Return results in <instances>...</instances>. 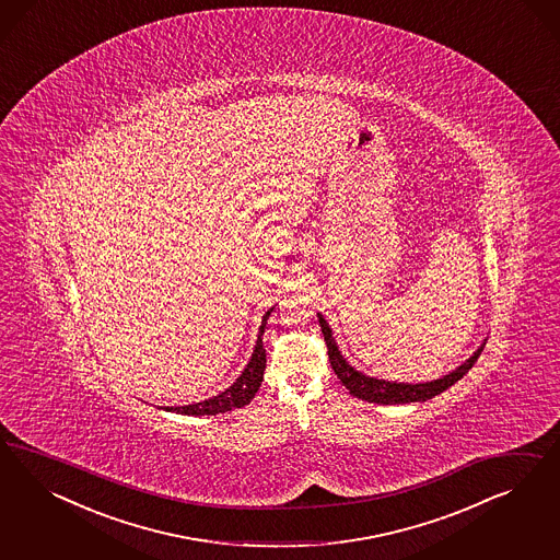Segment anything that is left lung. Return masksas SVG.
Instances as JSON below:
<instances>
[{
    "label": "left lung",
    "instance_id": "1",
    "mask_svg": "<svg viewBox=\"0 0 560 560\" xmlns=\"http://www.w3.org/2000/svg\"><path fill=\"white\" fill-rule=\"evenodd\" d=\"M318 320H320L324 340H326V347H328L330 365L337 373V377L342 382V386L357 398L375 402V405H408V402H424L429 398H435L438 394L452 388L458 380H462L466 373L472 370L476 359L480 357L482 347H485V342H482L476 349L475 355L468 357L459 368L447 373V375H443L440 380L423 382V384H405V382L398 384V382H386V380H377V377H370L365 373L357 372L355 368L349 365L347 359L340 355L339 347H337L335 337H332V330H330L328 323L324 320L323 314H318Z\"/></svg>",
    "mask_w": 560,
    "mask_h": 560
}]
</instances>
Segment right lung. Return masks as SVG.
<instances>
[{
  "instance_id": "add662e5",
  "label": "right lung",
  "mask_w": 560,
  "mask_h": 560,
  "mask_svg": "<svg viewBox=\"0 0 560 560\" xmlns=\"http://www.w3.org/2000/svg\"><path fill=\"white\" fill-rule=\"evenodd\" d=\"M272 307L262 316V324L258 328V339H256L255 351L248 361V365L244 368V372L240 373L236 382L221 392L213 398L201 400L197 405H187V407H166L170 412H178V415H190V417H203V415H220V412H228L234 408L246 407L256 392L262 384V375H265V368H267V353L262 347V335H265V326L271 316Z\"/></svg>"
}]
</instances>
